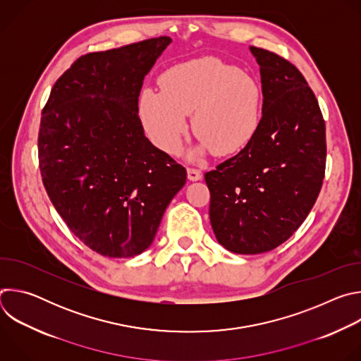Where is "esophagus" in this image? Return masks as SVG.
<instances>
[{
	"label": "esophagus",
	"mask_w": 361,
	"mask_h": 361,
	"mask_svg": "<svg viewBox=\"0 0 361 361\" xmlns=\"http://www.w3.org/2000/svg\"><path fill=\"white\" fill-rule=\"evenodd\" d=\"M187 177H188L190 181H197V180H201L202 174H201L200 170H197L194 167H188L187 169Z\"/></svg>",
	"instance_id": "esophagus-1"
}]
</instances>
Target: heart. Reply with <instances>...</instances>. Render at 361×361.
Returning <instances> with one entry per match:
<instances>
[{"instance_id": "b5f03b06", "label": "heart", "mask_w": 361, "mask_h": 361, "mask_svg": "<svg viewBox=\"0 0 361 361\" xmlns=\"http://www.w3.org/2000/svg\"><path fill=\"white\" fill-rule=\"evenodd\" d=\"M161 90L145 88L138 111L149 140L169 154L178 151L192 115L200 138L194 151L233 156L244 149L262 126L263 94L251 75L214 57L178 64L160 78Z\"/></svg>"}]
</instances>
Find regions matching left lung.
Listing matches in <instances>:
<instances>
[{
	"mask_svg": "<svg viewBox=\"0 0 361 361\" xmlns=\"http://www.w3.org/2000/svg\"><path fill=\"white\" fill-rule=\"evenodd\" d=\"M250 49L262 74V126L204 174L213 231L237 254L266 252L293 235L319 197L327 156L324 118L304 75L269 49Z\"/></svg>",
	"mask_w": 361,
	"mask_h": 361,
	"instance_id": "obj_1",
	"label": "left lung"
}]
</instances>
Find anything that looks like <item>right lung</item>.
Here are the masks:
<instances>
[{
  "instance_id": "right-lung-1",
  "label": "right lung",
  "mask_w": 361,
  "mask_h": 361,
  "mask_svg": "<svg viewBox=\"0 0 361 361\" xmlns=\"http://www.w3.org/2000/svg\"><path fill=\"white\" fill-rule=\"evenodd\" d=\"M170 37L88 53L56 81L42 109L45 191L92 251L126 259L149 247L185 169L144 135L138 97Z\"/></svg>"
}]
</instances>
